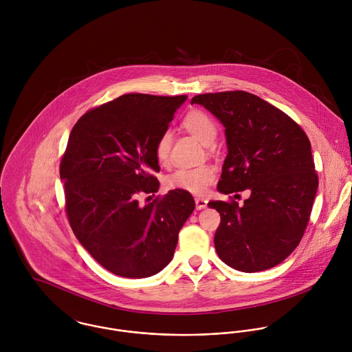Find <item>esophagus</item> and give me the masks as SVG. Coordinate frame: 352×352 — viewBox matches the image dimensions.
Instances as JSON below:
<instances>
[{
  "instance_id": "obj_1",
  "label": "esophagus",
  "mask_w": 352,
  "mask_h": 352,
  "mask_svg": "<svg viewBox=\"0 0 352 352\" xmlns=\"http://www.w3.org/2000/svg\"><path fill=\"white\" fill-rule=\"evenodd\" d=\"M207 199H204V198H195V204H197V208L198 210H203V208H206L207 207Z\"/></svg>"
}]
</instances>
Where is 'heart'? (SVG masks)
Listing matches in <instances>:
<instances>
[{
	"mask_svg": "<svg viewBox=\"0 0 352 352\" xmlns=\"http://www.w3.org/2000/svg\"><path fill=\"white\" fill-rule=\"evenodd\" d=\"M184 127L197 137L201 144L210 145L215 140L217 126L214 120L201 111H191L183 120ZM172 145V133L165 130L155 145V155L160 162H165L169 157ZM215 179V170L211 165L180 166L165 177V186L169 190H182L191 194H203Z\"/></svg>",
	"mask_w": 352,
	"mask_h": 352,
	"instance_id": "1",
	"label": "heart"
}]
</instances>
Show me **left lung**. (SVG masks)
<instances>
[{
  "label": "left lung",
  "mask_w": 352,
  "mask_h": 352,
  "mask_svg": "<svg viewBox=\"0 0 352 352\" xmlns=\"http://www.w3.org/2000/svg\"><path fill=\"white\" fill-rule=\"evenodd\" d=\"M191 104L225 127L228 155L217 190L251 192L241 207L208 201L221 215L219 258L243 272L275 267L300 244L318 188L309 138L285 112L244 91L198 95Z\"/></svg>",
  "instance_id": "left-lung-1"
}]
</instances>
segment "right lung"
<instances>
[{"mask_svg":"<svg viewBox=\"0 0 352 352\" xmlns=\"http://www.w3.org/2000/svg\"><path fill=\"white\" fill-rule=\"evenodd\" d=\"M186 100L123 95L88 111L69 135L59 168L67 218L81 245L115 275L148 278L164 270L195 208L182 190L138 201L158 191L155 145Z\"/></svg>","mask_w":352,"mask_h":352,"instance_id":"right-lung-1","label":"right lung"}]
</instances>
